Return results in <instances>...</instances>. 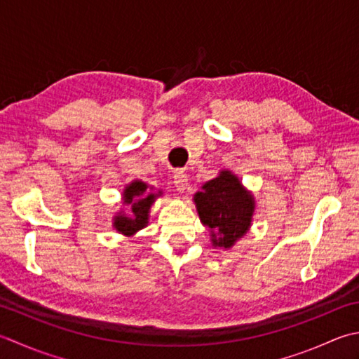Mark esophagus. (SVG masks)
I'll use <instances>...</instances> for the list:
<instances>
[{"instance_id": "obj_1", "label": "esophagus", "mask_w": 359, "mask_h": 359, "mask_svg": "<svg viewBox=\"0 0 359 359\" xmlns=\"http://www.w3.org/2000/svg\"><path fill=\"white\" fill-rule=\"evenodd\" d=\"M174 185L179 193H184L188 185V175L184 171H177L174 174Z\"/></svg>"}]
</instances>
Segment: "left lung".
Here are the masks:
<instances>
[{"mask_svg": "<svg viewBox=\"0 0 359 359\" xmlns=\"http://www.w3.org/2000/svg\"><path fill=\"white\" fill-rule=\"evenodd\" d=\"M193 202L215 249L233 248L252 227L257 207L254 194L229 170H221L205 182L201 191L194 193Z\"/></svg>", "mask_w": 359, "mask_h": 359, "instance_id": "8db88e82", "label": "left lung"}]
</instances>
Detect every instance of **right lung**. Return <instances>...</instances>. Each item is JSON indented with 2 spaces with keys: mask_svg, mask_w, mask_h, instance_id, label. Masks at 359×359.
I'll return each mask as SVG.
<instances>
[{
  "mask_svg": "<svg viewBox=\"0 0 359 359\" xmlns=\"http://www.w3.org/2000/svg\"><path fill=\"white\" fill-rule=\"evenodd\" d=\"M161 194L163 193L160 189L156 191V188L144 184L143 180H132L124 187L121 194L123 205H128L129 213H126L123 208L119 210L111 219V226L118 233L128 238L133 236L149 224L151 207Z\"/></svg>",
  "mask_w": 359,
  "mask_h": 359,
  "instance_id": "obj_1",
  "label": "right lung"
}]
</instances>
